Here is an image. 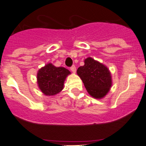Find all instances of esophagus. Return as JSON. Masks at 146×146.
Listing matches in <instances>:
<instances>
[{"mask_svg":"<svg viewBox=\"0 0 146 146\" xmlns=\"http://www.w3.org/2000/svg\"><path fill=\"white\" fill-rule=\"evenodd\" d=\"M70 70L73 73H75L76 71V66H72V67H70Z\"/></svg>","mask_w":146,"mask_h":146,"instance_id":"obj_1","label":"esophagus"}]
</instances>
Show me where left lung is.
<instances>
[{
  "mask_svg": "<svg viewBox=\"0 0 146 146\" xmlns=\"http://www.w3.org/2000/svg\"><path fill=\"white\" fill-rule=\"evenodd\" d=\"M77 74L84 83L87 92L94 98H103L112 86V78L109 69L92 58L85 59L84 65L78 68Z\"/></svg>",
  "mask_w": 146,
  "mask_h": 146,
  "instance_id": "8db88e82",
  "label": "left lung"
}]
</instances>
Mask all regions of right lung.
Returning <instances> with one entry per match:
<instances>
[{
    "instance_id": "right-lung-1",
    "label": "right lung",
    "mask_w": 146,
    "mask_h": 146,
    "mask_svg": "<svg viewBox=\"0 0 146 146\" xmlns=\"http://www.w3.org/2000/svg\"><path fill=\"white\" fill-rule=\"evenodd\" d=\"M70 74L63 67H56L49 63L39 70L37 75V84L41 91L46 96H54L64 88L66 77Z\"/></svg>"
}]
</instances>
